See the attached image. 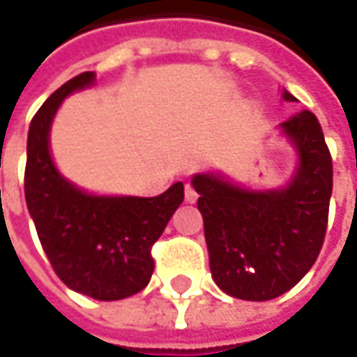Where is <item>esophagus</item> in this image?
Returning a JSON list of instances; mask_svg holds the SVG:
<instances>
[{"mask_svg": "<svg viewBox=\"0 0 357 357\" xmlns=\"http://www.w3.org/2000/svg\"><path fill=\"white\" fill-rule=\"evenodd\" d=\"M183 196H185V202H196L198 200V192L188 183L185 185V190H183Z\"/></svg>", "mask_w": 357, "mask_h": 357, "instance_id": "esophagus-1", "label": "esophagus"}]
</instances>
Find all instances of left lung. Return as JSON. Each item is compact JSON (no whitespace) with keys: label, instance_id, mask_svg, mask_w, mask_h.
<instances>
[{"label":"left lung","instance_id":"1","mask_svg":"<svg viewBox=\"0 0 357 357\" xmlns=\"http://www.w3.org/2000/svg\"><path fill=\"white\" fill-rule=\"evenodd\" d=\"M285 101H296L287 91ZM300 169L285 190L248 192L215 176H194L215 283L229 296L266 302L289 291L317 262L328 223L333 159L314 113L283 123Z\"/></svg>","mask_w":357,"mask_h":357}]
</instances>
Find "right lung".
Masks as SVG:
<instances>
[{
	"label": "right lung",
	"mask_w": 357,
	"mask_h": 357,
	"mask_svg": "<svg viewBox=\"0 0 357 357\" xmlns=\"http://www.w3.org/2000/svg\"><path fill=\"white\" fill-rule=\"evenodd\" d=\"M95 80L82 72L57 89L31 121L24 196L40 246L55 275L95 300H123L142 291L155 271L153 244L183 200V183L153 198L91 196L61 178L49 155V126L61 101Z\"/></svg>",
	"instance_id": "obj_1"
}]
</instances>
